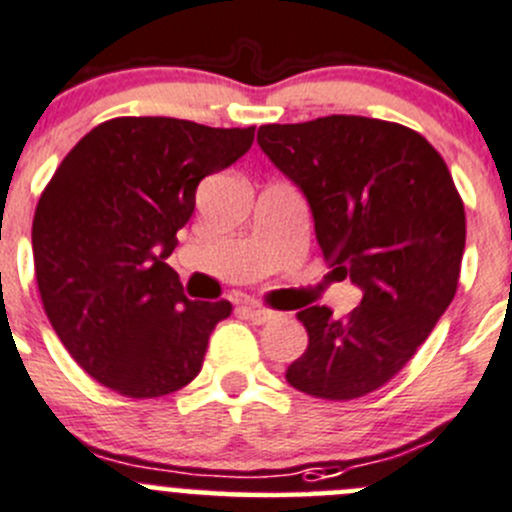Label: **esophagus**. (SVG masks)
<instances>
[{"mask_svg": "<svg viewBox=\"0 0 512 512\" xmlns=\"http://www.w3.org/2000/svg\"><path fill=\"white\" fill-rule=\"evenodd\" d=\"M242 315L250 317L255 325H265V322H270L272 317H275V312L267 310V307H260V305H242Z\"/></svg>", "mask_w": 512, "mask_h": 512, "instance_id": "1", "label": "esophagus"}]
</instances>
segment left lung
I'll list each match as a JSON object with an SVG mask.
<instances>
[{
  "instance_id": "1",
  "label": "left lung",
  "mask_w": 512,
  "mask_h": 512,
  "mask_svg": "<svg viewBox=\"0 0 512 512\" xmlns=\"http://www.w3.org/2000/svg\"><path fill=\"white\" fill-rule=\"evenodd\" d=\"M257 145L302 192L332 275L362 290L345 320L297 312L307 350L285 377L300 393L352 400L398 375L458 290L465 207L448 165L403 124L330 114L265 124Z\"/></svg>"
}]
</instances>
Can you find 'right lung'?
Listing matches in <instances>:
<instances>
[{"label":"right lung","instance_id":"add662e5","mask_svg":"<svg viewBox=\"0 0 512 512\" xmlns=\"http://www.w3.org/2000/svg\"><path fill=\"white\" fill-rule=\"evenodd\" d=\"M255 127L117 117L72 147L39 197L34 272L69 355L104 388L160 398L202 370L232 305L192 302L167 265L197 185L240 160Z\"/></svg>","mask_w":512,"mask_h":512}]
</instances>
